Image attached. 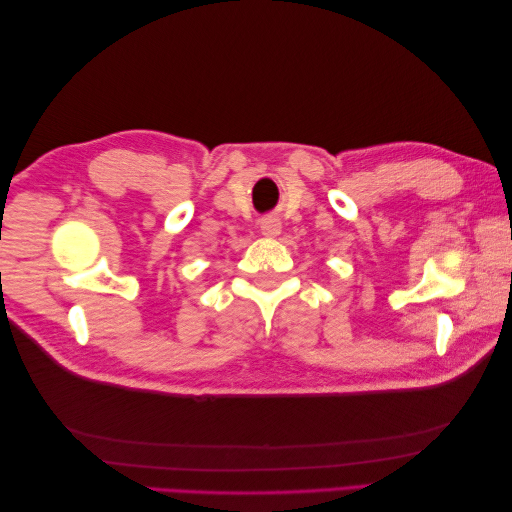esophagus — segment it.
Returning <instances> with one entry per match:
<instances>
[{
    "instance_id": "1",
    "label": "esophagus",
    "mask_w": 512,
    "mask_h": 512,
    "mask_svg": "<svg viewBox=\"0 0 512 512\" xmlns=\"http://www.w3.org/2000/svg\"><path fill=\"white\" fill-rule=\"evenodd\" d=\"M259 233L264 237H277L281 233V222L277 217H266V220L259 222Z\"/></svg>"
}]
</instances>
